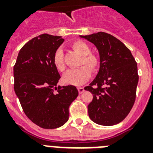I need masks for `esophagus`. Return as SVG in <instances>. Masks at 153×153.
<instances>
[{"label": "esophagus", "mask_w": 153, "mask_h": 153, "mask_svg": "<svg viewBox=\"0 0 153 153\" xmlns=\"http://www.w3.org/2000/svg\"><path fill=\"white\" fill-rule=\"evenodd\" d=\"M78 92H79V94L83 93V92H84V88H83V87H79V88H78Z\"/></svg>", "instance_id": "1"}]
</instances>
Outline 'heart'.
Wrapping results in <instances>:
<instances>
[{
	"mask_svg": "<svg viewBox=\"0 0 153 153\" xmlns=\"http://www.w3.org/2000/svg\"><path fill=\"white\" fill-rule=\"evenodd\" d=\"M73 49L82 55L80 67L69 70L63 76V81L65 83L74 86H80L83 84L91 76V70L93 73L97 72L100 66V59L98 55L90 53V47L88 44L82 41L76 40L71 44ZM53 64L58 70L61 72L64 71L66 69V65L63 59V53L61 49L56 50L53 58Z\"/></svg>",
	"mask_w": 153,
	"mask_h": 153,
	"instance_id": "1",
	"label": "heart"
}]
</instances>
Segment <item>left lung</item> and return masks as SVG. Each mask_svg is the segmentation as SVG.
Wrapping results in <instances>:
<instances>
[{
  "label": "left lung",
  "mask_w": 153,
  "mask_h": 153,
  "mask_svg": "<svg viewBox=\"0 0 153 153\" xmlns=\"http://www.w3.org/2000/svg\"><path fill=\"white\" fill-rule=\"evenodd\" d=\"M79 36L97 47L100 59L97 76L84 88L93 97L89 117L100 125H116L127 117L136 100L137 63L125 44L113 35L98 32Z\"/></svg>",
  "instance_id": "1"
}]
</instances>
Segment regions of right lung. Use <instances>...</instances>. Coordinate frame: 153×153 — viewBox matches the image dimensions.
I'll return each mask as SVG.
<instances>
[{
    "instance_id": "right-lung-1",
    "label": "right lung",
    "mask_w": 153,
    "mask_h": 153,
    "mask_svg": "<svg viewBox=\"0 0 153 153\" xmlns=\"http://www.w3.org/2000/svg\"><path fill=\"white\" fill-rule=\"evenodd\" d=\"M61 36L44 33L24 44L13 67L14 91L24 113L44 129H56L69 119V107L78 96L76 86H56L60 76L53 64Z\"/></svg>"
}]
</instances>
